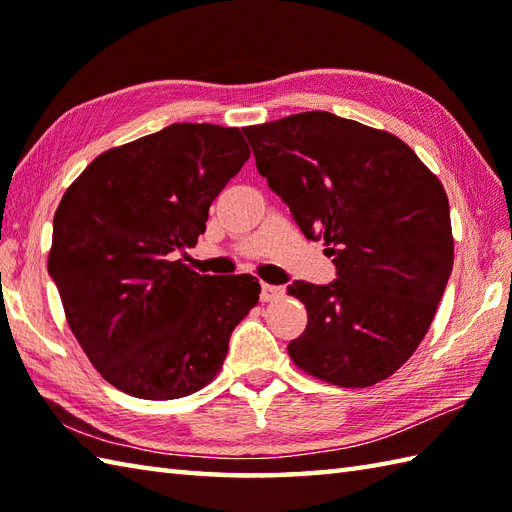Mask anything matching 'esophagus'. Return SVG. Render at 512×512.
Returning <instances> with one entry per match:
<instances>
[{
    "label": "esophagus",
    "instance_id": "obj_1",
    "mask_svg": "<svg viewBox=\"0 0 512 512\" xmlns=\"http://www.w3.org/2000/svg\"><path fill=\"white\" fill-rule=\"evenodd\" d=\"M284 295V288L281 286H273V284H262V301H275Z\"/></svg>",
    "mask_w": 512,
    "mask_h": 512
}]
</instances>
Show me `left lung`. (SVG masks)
Listing matches in <instances>:
<instances>
[{"instance_id":"8db88e82","label":"left lung","mask_w":512,"mask_h":512,"mask_svg":"<svg viewBox=\"0 0 512 512\" xmlns=\"http://www.w3.org/2000/svg\"><path fill=\"white\" fill-rule=\"evenodd\" d=\"M257 171L334 257L328 286H288L308 325L288 354L339 387H372L416 352L453 268L442 182L394 134L330 112L244 127Z\"/></svg>"}]
</instances>
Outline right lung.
<instances>
[{
  "mask_svg": "<svg viewBox=\"0 0 512 512\" xmlns=\"http://www.w3.org/2000/svg\"><path fill=\"white\" fill-rule=\"evenodd\" d=\"M248 156L237 127L173 123L107 149L63 193L48 273L76 341L125 394L171 400L209 385L259 301L255 277L198 275L173 259Z\"/></svg>",
  "mask_w": 512,
  "mask_h": 512,
  "instance_id": "right-lung-1",
  "label": "right lung"
}]
</instances>
